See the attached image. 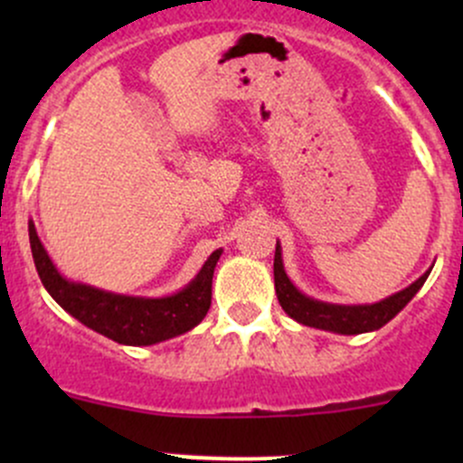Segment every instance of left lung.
<instances>
[{
	"instance_id": "1",
	"label": "left lung",
	"mask_w": 463,
	"mask_h": 463,
	"mask_svg": "<svg viewBox=\"0 0 463 463\" xmlns=\"http://www.w3.org/2000/svg\"><path fill=\"white\" fill-rule=\"evenodd\" d=\"M273 275H275V293L282 305V309L291 316L293 320L302 322L307 326H316V329L335 331V334H365V331L381 329L387 325L414 296L423 282L428 279L430 270L423 273L414 284H410L403 291L394 293V296L385 298V300L376 302V305H358V307H343V305H326V302L311 300V298L302 296L291 279L287 278L282 266V253H279V244L275 246V260H273Z\"/></svg>"
}]
</instances>
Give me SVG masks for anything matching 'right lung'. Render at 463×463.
<instances>
[{"label":"right lung","instance_id":"right-lung-1","mask_svg":"<svg viewBox=\"0 0 463 463\" xmlns=\"http://www.w3.org/2000/svg\"><path fill=\"white\" fill-rule=\"evenodd\" d=\"M31 253L46 291L67 314L120 345H154L185 334L205 318L213 300V273L222 250H214L197 278L170 298H128L64 279L29 226Z\"/></svg>","mask_w":463,"mask_h":463}]
</instances>
